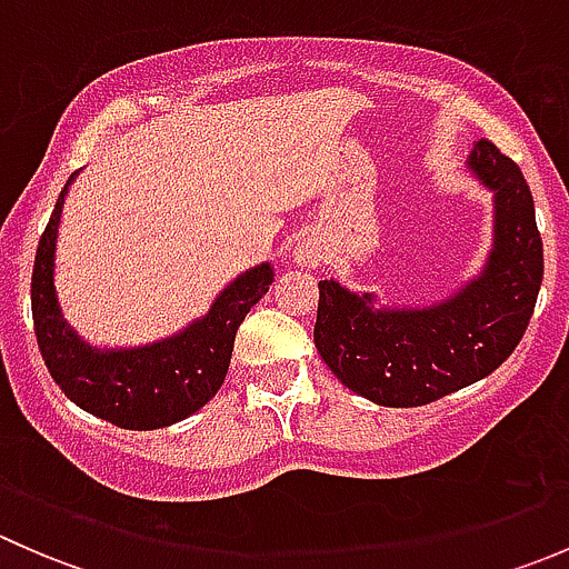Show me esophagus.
Segmentation results:
<instances>
[{"instance_id":"1","label":"esophagus","mask_w":569,"mask_h":569,"mask_svg":"<svg viewBox=\"0 0 569 569\" xmlns=\"http://www.w3.org/2000/svg\"><path fill=\"white\" fill-rule=\"evenodd\" d=\"M295 261L300 263V267H319V263L325 261V250H321V244L313 242V239H302L295 248Z\"/></svg>"}]
</instances>
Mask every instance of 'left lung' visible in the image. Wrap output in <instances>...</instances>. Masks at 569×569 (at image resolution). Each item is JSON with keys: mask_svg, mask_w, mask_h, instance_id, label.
I'll return each mask as SVG.
<instances>
[{"mask_svg": "<svg viewBox=\"0 0 569 569\" xmlns=\"http://www.w3.org/2000/svg\"><path fill=\"white\" fill-rule=\"evenodd\" d=\"M465 170L492 194V244L432 306H382L375 291L319 280L313 341L332 375L382 407H421L485 380L523 338L542 286V239L518 164L479 140Z\"/></svg>", "mask_w": 569, "mask_h": 569, "instance_id": "left-lung-1", "label": "left lung"}]
</instances>
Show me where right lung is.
I'll use <instances>...</instances> for the list:
<instances>
[{
	"label": "right lung",
	"mask_w": 569,
	"mask_h": 569,
	"mask_svg": "<svg viewBox=\"0 0 569 569\" xmlns=\"http://www.w3.org/2000/svg\"><path fill=\"white\" fill-rule=\"evenodd\" d=\"M77 176L68 178L57 198L32 269V319L46 369L73 405L101 421L134 432L173 427L220 391L239 325L269 291L274 267L261 261L244 269L203 317L173 336L140 347H93L68 325L54 283L62 209Z\"/></svg>",
	"instance_id": "obj_1"
}]
</instances>
